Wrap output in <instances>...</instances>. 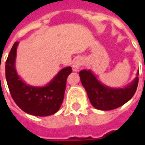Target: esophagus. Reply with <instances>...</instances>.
Wrapping results in <instances>:
<instances>
[{
    "label": "esophagus",
    "mask_w": 145,
    "mask_h": 145,
    "mask_svg": "<svg viewBox=\"0 0 145 145\" xmlns=\"http://www.w3.org/2000/svg\"><path fill=\"white\" fill-rule=\"evenodd\" d=\"M82 64V60L81 58H77L74 61V63L72 64V70L73 71H78L80 68V67Z\"/></svg>",
    "instance_id": "1"
}]
</instances>
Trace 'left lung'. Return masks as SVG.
<instances>
[{
  "instance_id": "1",
  "label": "left lung",
  "mask_w": 145,
  "mask_h": 145,
  "mask_svg": "<svg viewBox=\"0 0 145 145\" xmlns=\"http://www.w3.org/2000/svg\"><path fill=\"white\" fill-rule=\"evenodd\" d=\"M137 70L136 77L123 88H111L99 81L91 70H83L79 72L83 87L87 92L90 103L99 110H112L127 103L134 96L138 85Z\"/></svg>"
}]
</instances>
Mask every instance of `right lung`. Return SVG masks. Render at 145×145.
Masks as SVG:
<instances>
[{
  "label": "right lung",
  "instance_id": "1",
  "mask_svg": "<svg viewBox=\"0 0 145 145\" xmlns=\"http://www.w3.org/2000/svg\"><path fill=\"white\" fill-rule=\"evenodd\" d=\"M18 42H15L5 64V75L8 88L14 103L24 112L36 116L53 115L63 103L66 81L71 73V67L59 71L44 86L28 85L18 75L15 67Z\"/></svg>",
  "mask_w": 145,
  "mask_h": 145
}]
</instances>
